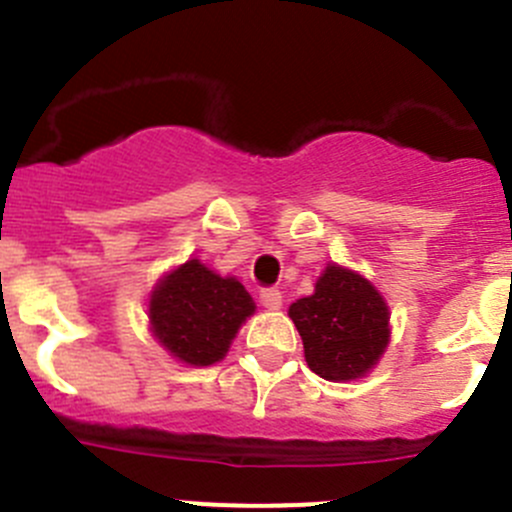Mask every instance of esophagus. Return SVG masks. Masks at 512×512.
Returning <instances> with one entry per match:
<instances>
[{
	"mask_svg": "<svg viewBox=\"0 0 512 512\" xmlns=\"http://www.w3.org/2000/svg\"><path fill=\"white\" fill-rule=\"evenodd\" d=\"M260 302H262V307H267V309H280L282 307V292L280 289H262Z\"/></svg>",
	"mask_w": 512,
	"mask_h": 512,
	"instance_id": "1",
	"label": "esophagus"
}]
</instances>
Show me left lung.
<instances>
[{
    "label": "left lung",
    "instance_id": "1",
    "mask_svg": "<svg viewBox=\"0 0 512 512\" xmlns=\"http://www.w3.org/2000/svg\"><path fill=\"white\" fill-rule=\"evenodd\" d=\"M307 366L327 381L364 379L391 339L389 304L364 275L329 262L309 297L289 304Z\"/></svg>",
    "mask_w": 512,
    "mask_h": 512
}]
</instances>
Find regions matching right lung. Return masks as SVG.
<instances>
[{"label": "right lung", "instance_id": "right-lung-1", "mask_svg": "<svg viewBox=\"0 0 512 512\" xmlns=\"http://www.w3.org/2000/svg\"><path fill=\"white\" fill-rule=\"evenodd\" d=\"M255 302L237 277H220L198 257L165 272L148 297L153 339L185 366H213L230 352Z\"/></svg>", "mask_w": 512, "mask_h": 512}]
</instances>
